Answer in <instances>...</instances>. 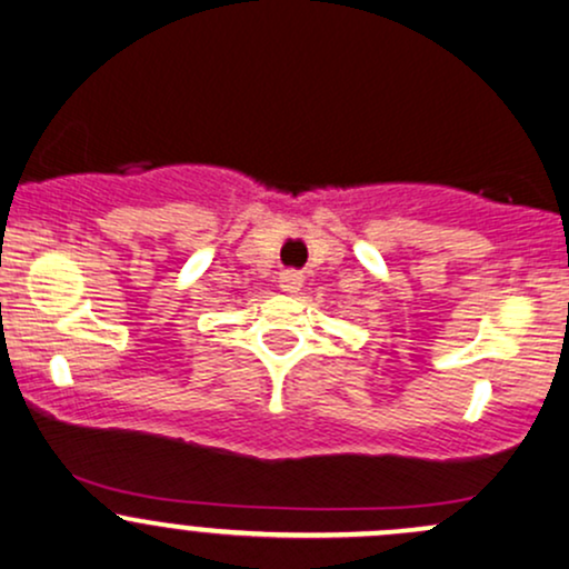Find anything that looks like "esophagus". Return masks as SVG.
Returning <instances> with one entry per match:
<instances>
[{"label": "esophagus", "instance_id": "34e87169", "mask_svg": "<svg viewBox=\"0 0 569 569\" xmlns=\"http://www.w3.org/2000/svg\"><path fill=\"white\" fill-rule=\"evenodd\" d=\"M302 280H305V276L299 270H286V272H280V289L293 293V291L302 289Z\"/></svg>", "mask_w": 569, "mask_h": 569}]
</instances>
